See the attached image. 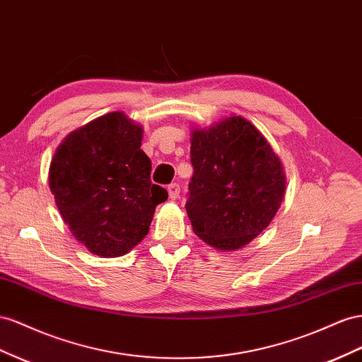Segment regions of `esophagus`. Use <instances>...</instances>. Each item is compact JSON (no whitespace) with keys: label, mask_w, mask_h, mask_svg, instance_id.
<instances>
[{"label":"esophagus","mask_w":362,"mask_h":362,"mask_svg":"<svg viewBox=\"0 0 362 362\" xmlns=\"http://www.w3.org/2000/svg\"><path fill=\"white\" fill-rule=\"evenodd\" d=\"M180 192H181V189H180V185L177 182L168 185V193H169V198L172 201H175V199L180 197Z\"/></svg>","instance_id":"1"}]
</instances>
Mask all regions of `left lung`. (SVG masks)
<instances>
[{
  "mask_svg": "<svg viewBox=\"0 0 362 362\" xmlns=\"http://www.w3.org/2000/svg\"><path fill=\"white\" fill-rule=\"evenodd\" d=\"M193 177L185 204L192 228L210 247L236 251L265 230L285 197L286 175L263 134L242 115L193 126Z\"/></svg>",
  "mask_w": 362,
  "mask_h": 362,
  "instance_id": "8db88e82",
  "label": "left lung"
}]
</instances>
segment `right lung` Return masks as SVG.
Segmentation results:
<instances>
[{"instance_id": "1", "label": "right lung", "mask_w": 362, "mask_h": 362, "mask_svg": "<svg viewBox=\"0 0 362 362\" xmlns=\"http://www.w3.org/2000/svg\"><path fill=\"white\" fill-rule=\"evenodd\" d=\"M141 140L143 126L114 111L68 134L52 158L48 184L61 216L99 257H120L139 245L155 207L168 199L151 182Z\"/></svg>"}]
</instances>
